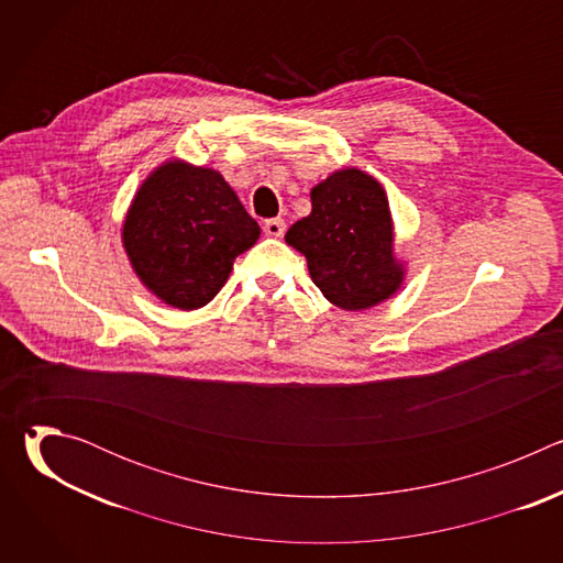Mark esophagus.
<instances>
[{"label":"esophagus","instance_id":"obj_1","mask_svg":"<svg viewBox=\"0 0 563 563\" xmlns=\"http://www.w3.org/2000/svg\"><path fill=\"white\" fill-rule=\"evenodd\" d=\"M263 231L272 238H280L285 233V220L283 218H269V220H265Z\"/></svg>","mask_w":563,"mask_h":563}]
</instances>
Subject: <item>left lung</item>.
Instances as JSON below:
<instances>
[{
  "label": "left lung",
  "mask_w": 563,
  "mask_h": 563,
  "mask_svg": "<svg viewBox=\"0 0 563 563\" xmlns=\"http://www.w3.org/2000/svg\"><path fill=\"white\" fill-rule=\"evenodd\" d=\"M285 240L307 258L313 285L341 309H369L404 285L385 189L365 172L341 169L316 185L311 213L291 224Z\"/></svg>",
  "instance_id": "8db88e82"
}]
</instances>
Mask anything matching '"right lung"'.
I'll return each instance as SVG.
<instances>
[{
	"instance_id": "add662e5",
	"label": "right lung",
	"mask_w": 563,
	"mask_h": 563,
	"mask_svg": "<svg viewBox=\"0 0 563 563\" xmlns=\"http://www.w3.org/2000/svg\"><path fill=\"white\" fill-rule=\"evenodd\" d=\"M258 235V222L224 178L183 159H169L142 183L122 227L142 285L185 311L205 307L220 291L233 261Z\"/></svg>"
}]
</instances>
